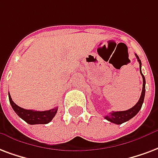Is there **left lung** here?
I'll return each mask as SVG.
<instances>
[{
	"label": "left lung",
	"instance_id": "1",
	"mask_svg": "<svg viewBox=\"0 0 158 158\" xmlns=\"http://www.w3.org/2000/svg\"><path fill=\"white\" fill-rule=\"evenodd\" d=\"M136 58H137V61L139 62L140 64V73H141V76H142V79H143V85H142V91H141V94L140 99H139L138 102L135 104V106H133L132 108L129 109L127 110H124V111H112L110 112L109 115L105 116V119H106L108 121H110L112 123H115L116 125H121V124L126 122V121H129L131 118L135 116L139 110H141L143 101H144V97H145V91H146V79H145L144 75L141 73V60L139 59L138 56L135 54Z\"/></svg>",
	"mask_w": 158,
	"mask_h": 158
}]
</instances>
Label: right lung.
Returning a JSON list of instances; mask_svg holds the SVG:
<instances>
[{
  "label": "right lung",
  "mask_w": 158,
  "mask_h": 158,
  "mask_svg": "<svg viewBox=\"0 0 158 158\" xmlns=\"http://www.w3.org/2000/svg\"><path fill=\"white\" fill-rule=\"evenodd\" d=\"M8 95H9V100H10V106L14 110V111L17 113V115L19 117L22 118L27 123L30 124V125L49 123L50 121L52 120V118L55 116L56 113L58 111V107L51 109V110H44V111L25 110V109L21 108L20 106L16 105L12 101L9 93H8Z\"/></svg>",
  "instance_id": "add662e5"
}]
</instances>
